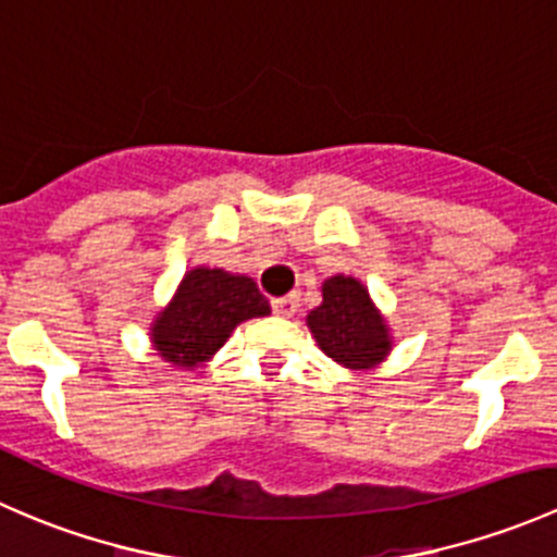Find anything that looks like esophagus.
<instances>
[{
    "mask_svg": "<svg viewBox=\"0 0 557 557\" xmlns=\"http://www.w3.org/2000/svg\"><path fill=\"white\" fill-rule=\"evenodd\" d=\"M272 310L274 314H280V318H290V314L299 312V296L290 294V296H283V299H274Z\"/></svg>",
    "mask_w": 557,
    "mask_h": 557,
    "instance_id": "1",
    "label": "esophagus"
}]
</instances>
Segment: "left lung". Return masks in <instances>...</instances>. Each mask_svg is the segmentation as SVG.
I'll list each match as a JSON object with an SVG mask.
<instances>
[{
    "label": "left lung",
    "mask_w": 557,
    "mask_h": 557,
    "mask_svg": "<svg viewBox=\"0 0 557 557\" xmlns=\"http://www.w3.org/2000/svg\"><path fill=\"white\" fill-rule=\"evenodd\" d=\"M323 301L307 314L320 350L350 372L380 367L393 350V334L369 288L352 274H334L323 283Z\"/></svg>",
    "instance_id": "8db88e82"
}]
</instances>
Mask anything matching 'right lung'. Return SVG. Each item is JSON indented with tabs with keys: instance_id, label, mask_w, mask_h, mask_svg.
I'll return each instance as SVG.
<instances>
[{
	"instance_id": "1",
	"label": "right lung",
	"mask_w": 557,
	"mask_h": 557,
	"mask_svg": "<svg viewBox=\"0 0 557 557\" xmlns=\"http://www.w3.org/2000/svg\"><path fill=\"white\" fill-rule=\"evenodd\" d=\"M272 312L247 274L194 267L183 274L170 305L150 320V345L172 367L194 372L212 361L239 323Z\"/></svg>"
}]
</instances>
